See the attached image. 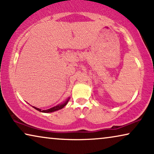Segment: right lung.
<instances>
[{
    "instance_id": "obj_1",
    "label": "right lung",
    "mask_w": 154,
    "mask_h": 154,
    "mask_svg": "<svg viewBox=\"0 0 154 154\" xmlns=\"http://www.w3.org/2000/svg\"><path fill=\"white\" fill-rule=\"evenodd\" d=\"M69 100V98L67 99L66 102L63 103V104H59V105H57V106H55L52 107V108H50L49 109H47V110H41V109H40L38 108H36V107H35V106H33V107L35 109H36V110L41 111V112H43V113H51V112H54V111H57V110H60V109H61L64 108V107L66 105L67 103H68Z\"/></svg>"
}]
</instances>
